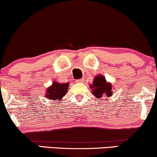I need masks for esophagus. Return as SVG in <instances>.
Here are the masks:
<instances>
[{"mask_svg": "<svg viewBox=\"0 0 157 157\" xmlns=\"http://www.w3.org/2000/svg\"><path fill=\"white\" fill-rule=\"evenodd\" d=\"M84 80H85L84 78H81V79H79V80H77L76 82H83Z\"/></svg>", "mask_w": 157, "mask_h": 157, "instance_id": "obj_1", "label": "esophagus"}]
</instances>
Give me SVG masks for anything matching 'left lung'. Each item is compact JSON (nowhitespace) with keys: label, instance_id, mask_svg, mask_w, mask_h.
I'll use <instances>...</instances> for the list:
<instances>
[{"label":"left lung","instance_id":"obj_1","mask_svg":"<svg viewBox=\"0 0 157 157\" xmlns=\"http://www.w3.org/2000/svg\"><path fill=\"white\" fill-rule=\"evenodd\" d=\"M92 94L97 98H101L102 97L112 96V86L110 82H107L105 78L102 75H98L95 77L93 81V84L90 85Z\"/></svg>","mask_w":157,"mask_h":157}]
</instances>
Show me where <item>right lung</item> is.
<instances>
[{"label": "right lung", "mask_w": 157, "mask_h": 157, "mask_svg": "<svg viewBox=\"0 0 157 157\" xmlns=\"http://www.w3.org/2000/svg\"><path fill=\"white\" fill-rule=\"evenodd\" d=\"M68 82L66 83H60L57 82H53L51 86L48 88L46 92V97L48 100H52L57 101V100H61L68 91Z\"/></svg>", "instance_id": "add662e5"}]
</instances>
